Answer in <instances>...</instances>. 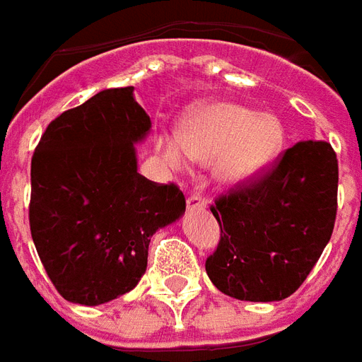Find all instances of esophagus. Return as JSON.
Instances as JSON below:
<instances>
[{
    "mask_svg": "<svg viewBox=\"0 0 362 362\" xmlns=\"http://www.w3.org/2000/svg\"><path fill=\"white\" fill-rule=\"evenodd\" d=\"M206 201L202 199V197H191L189 201H187V209L189 210H206Z\"/></svg>",
    "mask_w": 362,
    "mask_h": 362,
    "instance_id": "34e87169",
    "label": "esophagus"
}]
</instances>
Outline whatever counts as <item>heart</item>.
Segmentation results:
<instances>
[{"mask_svg": "<svg viewBox=\"0 0 362 362\" xmlns=\"http://www.w3.org/2000/svg\"><path fill=\"white\" fill-rule=\"evenodd\" d=\"M284 144V128L271 112H257L232 101H214L193 111L175 140H160L158 150L171 168L187 158L212 163L220 183L245 185L263 175Z\"/></svg>", "mask_w": 362, "mask_h": 362, "instance_id": "1", "label": "heart"}]
</instances>
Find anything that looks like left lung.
Returning a JSON list of instances; mask_svg holds the SVG:
<instances>
[{"label":"left lung","instance_id":"left-lung-1","mask_svg":"<svg viewBox=\"0 0 362 362\" xmlns=\"http://www.w3.org/2000/svg\"><path fill=\"white\" fill-rule=\"evenodd\" d=\"M337 181L332 146L306 140L261 179L218 197L210 210L220 243L206 259L212 284L250 302L284 300L298 291L332 238Z\"/></svg>","mask_w":362,"mask_h":362}]
</instances>
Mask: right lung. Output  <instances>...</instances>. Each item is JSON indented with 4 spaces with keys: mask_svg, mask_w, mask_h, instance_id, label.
<instances>
[{
    "mask_svg": "<svg viewBox=\"0 0 362 362\" xmlns=\"http://www.w3.org/2000/svg\"><path fill=\"white\" fill-rule=\"evenodd\" d=\"M152 120L134 87L105 89L54 119L30 161V234L64 298L99 306L134 288L148 245L185 197L138 173L134 144Z\"/></svg>",
    "mask_w": 362,
    "mask_h": 362,
    "instance_id": "obj_1",
    "label": "right lung"
}]
</instances>
